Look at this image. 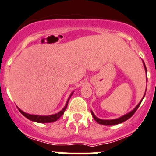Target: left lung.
Returning a JSON list of instances; mask_svg holds the SVG:
<instances>
[{
  "label": "left lung",
  "mask_w": 156,
  "mask_h": 156,
  "mask_svg": "<svg viewBox=\"0 0 156 156\" xmlns=\"http://www.w3.org/2000/svg\"><path fill=\"white\" fill-rule=\"evenodd\" d=\"M144 63V62H143ZM144 68H145V70L146 72H147V69H146V67H145V64H144ZM144 96H145V94L144 95ZM143 97V98H144ZM143 98H142V100H143ZM142 100L140 101V102L139 103V104H137L136 106V108L133 109V110L131 111L130 112H129V113H127L126 115H125L122 116V117L120 118H118V119H111V120H103V119H98V118L97 117V116L95 115L94 114H93V112L91 111V113H92V115H93V119L96 120V122H98L99 124H101V125H106V126H112V125H117V124H119V123H122L123 122L126 121L127 119H129L130 117H132L133 115L136 112V111L137 110V108H139V106H140V103H141Z\"/></svg>",
  "instance_id": "8db88e82"
}]
</instances>
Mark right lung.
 <instances>
[{
    "label": "right lung",
    "mask_w": 156,
    "mask_h": 156,
    "mask_svg": "<svg viewBox=\"0 0 156 156\" xmlns=\"http://www.w3.org/2000/svg\"><path fill=\"white\" fill-rule=\"evenodd\" d=\"M73 94V93L70 94V97L68 98L67 101V104L65 105L64 108L62 109L61 111L58 113L55 114V115H48V116H42V115H30V114L27 113H25L24 112H23L22 110H20V108H19V111L20 112V113L23 115V116H25L26 118H27L28 119L31 120V121L33 122H38V123H48V122H53L57 121L58 119L59 118L61 117L62 115H63L64 113L65 110L67 109V104H68V101L70 100V97H71V95Z\"/></svg>",
    "instance_id": "add662e5"
}]
</instances>
